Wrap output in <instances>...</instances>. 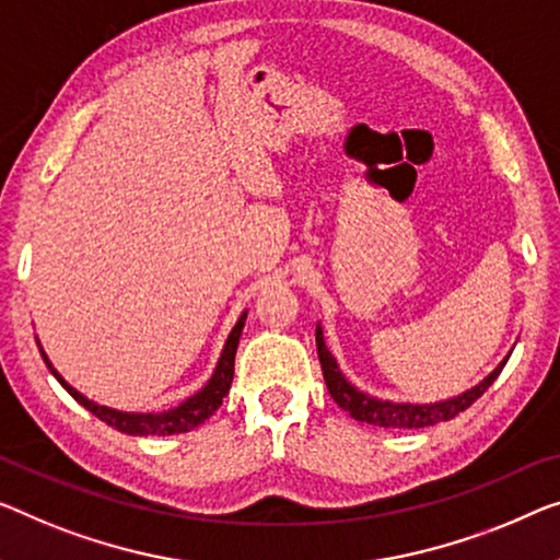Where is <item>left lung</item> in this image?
<instances>
[{"label": "left lung", "mask_w": 560, "mask_h": 560, "mask_svg": "<svg viewBox=\"0 0 560 560\" xmlns=\"http://www.w3.org/2000/svg\"><path fill=\"white\" fill-rule=\"evenodd\" d=\"M316 352H319L324 382H327L329 395H331L334 402L341 407V410L349 412L354 417V420H360V422L377 424V428H399V430L430 428V424L447 422V420H453L455 415L465 412L467 407H470L475 399L482 395V392L493 385V382L498 380V374L503 372L508 357H511V354H508L505 360L500 362L495 370L480 382V385H475L472 389L463 392V395L442 399V402L410 405V402H389V399L370 397L366 392L357 389L352 382H347V377L339 370L337 360H334L327 345H324L322 327H316Z\"/></svg>", "instance_id": "1"}]
</instances>
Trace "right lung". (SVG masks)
<instances>
[{"label":"right lung","instance_id":"right-lung-1","mask_svg":"<svg viewBox=\"0 0 560 560\" xmlns=\"http://www.w3.org/2000/svg\"><path fill=\"white\" fill-rule=\"evenodd\" d=\"M244 322H246V312L238 316L236 327L231 329L226 345H223V352L219 357V364H215V370L211 374V380H208L194 397H188L186 402H180L178 407H171V410H163V412H120V410H113V407L97 405V402H93V399H88L85 395H80L74 387L67 385L62 374L57 372L52 362L47 360L45 349L39 347V352H42V360H45V364L49 366V372L55 374V380L60 382V385L70 392V395L78 399L85 410L100 417V420H103L105 424H110V428H115L118 432H125V435H138V438L178 435V432H188V430L198 428V424H203L208 417L219 410L223 397L229 395L231 382H233V362H236V349H238L241 331H244Z\"/></svg>","mask_w":560,"mask_h":560}]
</instances>
